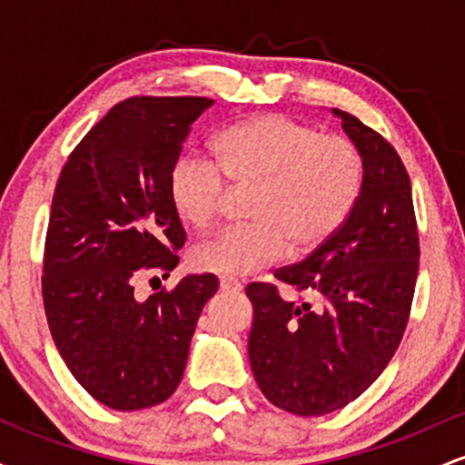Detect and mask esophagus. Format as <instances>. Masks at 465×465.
<instances>
[{"instance_id":"obj_1","label":"esophagus","mask_w":465,"mask_h":465,"mask_svg":"<svg viewBox=\"0 0 465 465\" xmlns=\"http://www.w3.org/2000/svg\"><path fill=\"white\" fill-rule=\"evenodd\" d=\"M218 286H221L223 292H238V291H242V284H240L238 280H232V277H221Z\"/></svg>"}]
</instances>
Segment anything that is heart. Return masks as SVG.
<instances>
[{
  "instance_id": "1",
  "label": "heart",
  "mask_w": 465,
  "mask_h": 465,
  "mask_svg": "<svg viewBox=\"0 0 465 465\" xmlns=\"http://www.w3.org/2000/svg\"><path fill=\"white\" fill-rule=\"evenodd\" d=\"M212 159L183 154L168 174V199L181 223H214L229 183H255L249 225L227 227L192 251V269L244 277L288 253L322 249L359 203L365 163L348 137L280 114L233 122L212 137Z\"/></svg>"
}]
</instances>
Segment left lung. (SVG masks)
<instances>
[{
	"mask_svg": "<svg viewBox=\"0 0 465 465\" xmlns=\"http://www.w3.org/2000/svg\"><path fill=\"white\" fill-rule=\"evenodd\" d=\"M332 115L361 151L365 181L336 236L275 273L311 300L286 302L271 284L247 286L255 382L275 407L306 418L343 409L389 365L407 328L420 260L411 181L398 153L359 117L341 109Z\"/></svg>",
	"mask_w": 465,
	"mask_h": 465,
	"instance_id": "8db88e82",
	"label": "left lung"
}]
</instances>
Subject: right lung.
<instances>
[{
  "mask_svg": "<svg viewBox=\"0 0 465 465\" xmlns=\"http://www.w3.org/2000/svg\"><path fill=\"white\" fill-rule=\"evenodd\" d=\"M210 98H129L69 154L44 258V303L58 354L84 391L115 411L162 404L183 376L214 275L137 300L133 282L179 264L185 232L168 174ZM159 280V277H157Z\"/></svg>",
  "mask_w": 465,
  "mask_h": 465,
  "instance_id": "right-lung-1",
  "label": "right lung"
}]
</instances>
